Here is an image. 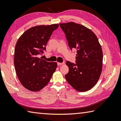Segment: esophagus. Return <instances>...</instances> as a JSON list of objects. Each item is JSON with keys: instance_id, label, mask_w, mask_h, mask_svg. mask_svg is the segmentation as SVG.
<instances>
[{"instance_id": "1", "label": "esophagus", "mask_w": 121, "mask_h": 121, "mask_svg": "<svg viewBox=\"0 0 121 121\" xmlns=\"http://www.w3.org/2000/svg\"><path fill=\"white\" fill-rule=\"evenodd\" d=\"M63 64H64V63L63 62H62V63H60V62H58L57 63V65L59 66V65H62Z\"/></svg>"}]
</instances>
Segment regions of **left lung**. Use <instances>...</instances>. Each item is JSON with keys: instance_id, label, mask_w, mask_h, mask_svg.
I'll use <instances>...</instances> for the list:
<instances>
[{"instance_id": "8db88e82", "label": "left lung", "mask_w": 121, "mask_h": 121, "mask_svg": "<svg viewBox=\"0 0 121 121\" xmlns=\"http://www.w3.org/2000/svg\"><path fill=\"white\" fill-rule=\"evenodd\" d=\"M65 34L69 47L77 50L75 63L67 61L66 81L76 91L92 88L101 75L103 53L96 35L83 25L74 22L59 24Z\"/></svg>"}]
</instances>
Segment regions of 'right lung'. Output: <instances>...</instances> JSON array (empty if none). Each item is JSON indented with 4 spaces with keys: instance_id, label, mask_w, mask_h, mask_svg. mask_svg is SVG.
I'll use <instances>...</instances> for the list:
<instances>
[{
    "instance_id": "add662e5",
    "label": "right lung",
    "mask_w": 121,
    "mask_h": 121,
    "mask_svg": "<svg viewBox=\"0 0 121 121\" xmlns=\"http://www.w3.org/2000/svg\"><path fill=\"white\" fill-rule=\"evenodd\" d=\"M58 24L39 25L26 30L15 47L14 64L18 78L25 88L32 91L43 89L49 82L57 67L38 57L46 50V45Z\"/></svg>"
}]
</instances>
